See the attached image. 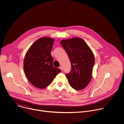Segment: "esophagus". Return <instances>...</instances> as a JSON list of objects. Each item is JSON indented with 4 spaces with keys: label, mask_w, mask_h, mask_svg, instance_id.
Here are the masks:
<instances>
[{
    "label": "esophagus",
    "mask_w": 124,
    "mask_h": 124,
    "mask_svg": "<svg viewBox=\"0 0 124 124\" xmlns=\"http://www.w3.org/2000/svg\"><path fill=\"white\" fill-rule=\"evenodd\" d=\"M59 69H60L61 70H62V69H62V66H60V67H59Z\"/></svg>",
    "instance_id": "34e87169"
}]
</instances>
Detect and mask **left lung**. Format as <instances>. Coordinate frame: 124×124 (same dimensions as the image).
I'll list each match as a JSON object with an SVG mask.
<instances>
[{
	"label": "left lung",
	"instance_id": "left-lung-1",
	"mask_svg": "<svg viewBox=\"0 0 124 124\" xmlns=\"http://www.w3.org/2000/svg\"><path fill=\"white\" fill-rule=\"evenodd\" d=\"M60 43L68 55L71 64V70L66 74L69 84L76 90L83 89L91 79L95 64L93 52L80 38L63 40Z\"/></svg>",
	"mask_w": 124,
	"mask_h": 124
}]
</instances>
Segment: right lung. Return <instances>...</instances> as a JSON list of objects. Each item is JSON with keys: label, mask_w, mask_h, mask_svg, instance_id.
Instances as JSON below:
<instances>
[{"label": "right lung", "mask_w": 124, "mask_h": 124, "mask_svg": "<svg viewBox=\"0 0 124 124\" xmlns=\"http://www.w3.org/2000/svg\"><path fill=\"white\" fill-rule=\"evenodd\" d=\"M54 40L42 37L30 47L24 57L23 69L29 81L37 88L44 89L54 80L61 70L53 66L51 55Z\"/></svg>", "instance_id": "right-lung-1"}]
</instances>
